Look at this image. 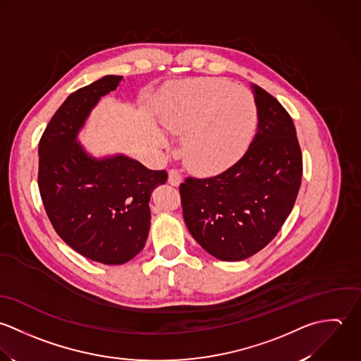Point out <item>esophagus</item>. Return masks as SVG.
Here are the masks:
<instances>
[{
    "mask_svg": "<svg viewBox=\"0 0 361 361\" xmlns=\"http://www.w3.org/2000/svg\"><path fill=\"white\" fill-rule=\"evenodd\" d=\"M181 181H183V177L177 170L173 169V170L169 171V184H171L174 187H178L181 184Z\"/></svg>",
    "mask_w": 361,
    "mask_h": 361,
    "instance_id": "34e87169",
    "label": "esophagus"
}]
</instances>
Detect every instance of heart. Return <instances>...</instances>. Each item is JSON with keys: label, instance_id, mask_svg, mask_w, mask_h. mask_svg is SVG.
<instances>
[{"label": "heart", "instance_id": "b5f03b06", "mask_svg": "<svg viewBox=\"0 0 361 361\" xmlns=\"http://www.w3.org/2000/svg\"><path fill=\"white\" fill-rule=\"evenodd\" d=\"M164 128L181 138L185 163L202 174L235 164L258 126L252 94L220 78H195L174 85L159 109Z\"/></svg>", "mask_w": 361, "mask_h": 361}]
</instances>
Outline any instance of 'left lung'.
Here are the masks:
<instances>
[{
    "label": "left lung",
    "mask_w": 361,
    "mask_h": 361,
    "mask_svg": "<svg viewBox=\"0 0 361 361\" xmlns=\"http://www.w3.org/2000/svg\"><path fill=\"white\" fill-rule=\"evenodd\" d=\"M258 131L244 156L209 178L180 185L184 221L197 243L220 261H243L268 245L295 202L302 156L285 107L251 85Z\"/></svg>",
    "instance_id": "1"
}]
</instances>
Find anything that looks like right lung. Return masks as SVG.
<instances>
[{
  "label": "right lung",
  "instance_id": "obj_1",
  "mask_svg": "<svg viewBox=\"0 0 361 361\" xmlns=\"http://www.w3.org/2000/svg\"><path fill=\"white\" fill-rule=\"evenodd\" d=\"M123 76L106 75L60 106L39 142L40 197L57 234L80 255L121 265L142 251L150 228L152 191L164 170H149L124 154L96 159L78 134L102 96Z\"/></svg>",
  "mask_w": 361,
  "mask_h": 361
}]
</instances>
